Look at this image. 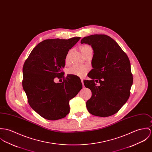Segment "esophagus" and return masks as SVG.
Returning a JSON list of instances; mask_svg holds the SVG:
<instances>
[{
	"label": "esophagus",
	"instance_id": "obj_1",
	"mask_svg": "<svg viewBox=\"0 0 152 152\" xmlns=\"http://www.w3.org/2000/svg\"><path fill=\"white\" fill-rule=\"evenodd\" d=\"M81 83H83V87H85V86H84V84H83V79H81Z\"/></svg>",
	"mask_w": 152,
	"mask_h": 152
}]
</instances>
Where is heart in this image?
I'll list each match as a JSON object with an SVG mask.
<instances>
[{
	"label": "heart",
	"mask_w": 152,
	"mask_h": 152,
	"mask_svg": "<svg viewBox=\"0 0 152 152\" xmlns=\"http://www.w3.org/2000/svg\"><path fill=\"white\" fill-rule=\"evenodd\" d=\"M91 48L89 46L85 45L83 46L81 48V52L85 50L86 49ZM68 61V56L66 57L65 62L67 63ZM89 69V67L87 66H81V65H74L71 68L68 69V74L70 75H74L79 77H83L86 75Z\"/></svg>",
	"instance_id": "1"
}]
</instances>
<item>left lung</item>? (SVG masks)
Masks as SVG:
<instances>
[{
  "instance_id": "1",
  "label": "left lung",
  "mask_w": 152,
  "mask_h": 152,
  "mask_svg": "<svg viewBox=\"0 0 152 152\" xmlns=\"http://www.w3.org/2000/svg\"><path fill=\"white\" fill-rule=\"evenodd\" d=\"M81 43L91 45L94 50L93 69L84 80L86 88L92 92L86 107L92 115L109 117L123 106L130 95L133 83L128 57L118 44L106 35L85 37ZM99 83L97 86L96 83Z\"/></svg>"
}]
</instances>
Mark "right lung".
I'll list each match as a JSON object with an SVG mask.
<instances>
[{"instance_id":"add662e5","label":"right lung","mask_w":152,"mask_h":152,"mask_svg":"<svg viewBox=\"0 0 152 152\" xmlns=\"http://www.w3.org/2000/svg\"><path fill=\"white\" fill-rule=\"evenodd\" d=\"M80 38L45 40L34 48L24 64L22 83L28 103L45 119L65 117L69 113V100L83 88L78 77L69 74L64 77L62 71L68 52ZM56 77H63L64 81L55 83Z\"/></svg>"}]
</instances>
